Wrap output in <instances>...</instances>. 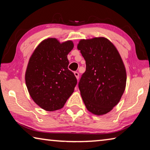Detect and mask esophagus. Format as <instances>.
I'll use <instances>...</instances> for the list:
<instances>
[{"label": "esophagus", "instance_id": "1", "mask_svg": "<svg viewBox=\"0 0 150 150\" xmlns=\"http://www.w3.org/2000/svg\"><path fill=\"white\" fill-rule=\"evenodd\" d=\"M74 75L75 76L76 79H77L78 80L79 78V73L78 72H74Z\"/></svg>", "mask_w": 150, "mask_h": 150}]
</instances>
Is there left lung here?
I'll return each instance as SVG.
<instances>
[{
  "label": "left lung",
  "mask_w": 150,
  "mask_h": 150,
  "mask_svg": "<svg viewBox=\"0 0 150 150\" xmlns=\"http://www.w3.org/2000/svg\"><path fill=\"white\" fill-rule=\"evenodd\" d=\"M77 49L86 62V71L79 83L81 97L90 112L106 115L125 91V65L115 45L105 37L81 40Z\"/></svg>",
  "instance_id": "obj_1"
}]
</instances>
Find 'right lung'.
I'll return each mask as SVG.
<instances>
[{"instance_id":"right-lung-1","label":"right lung","mask_w":150,"mask_h":150,"mask_svg":"<svg viewBox=\"0 0 150 150\" xmlns=\"http://www.w3.org/2000/svg\"><path fill=\"white\" fill-rule=\"evenodd\" d=\"M71 40L60 42L49 38L40 43L30 57L25 73L26 85L34 103L46 111L62 108L72 95L77 79L68 69Z\"/></svg>"}]
</instances>
